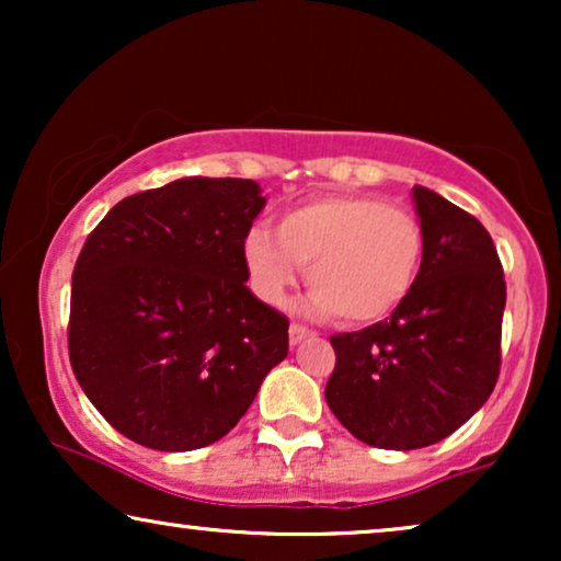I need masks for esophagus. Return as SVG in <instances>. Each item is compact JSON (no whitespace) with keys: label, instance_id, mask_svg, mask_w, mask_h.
Instances as JSON below:
<instances>
[{"label":"esophagus","instance_id":"1","mask_svg":"<svg viewBox=\"0 0 561 561\" xmlns=\"http://www.w3.org/2000/svg\"><path fill=\"white\" fill-rule=\"evenodd\" d=\"M311 334V329L309 327H304V324H290V329H288V336H290V344H298L301 340H306V336Z\"/></svg>","mask_w":561,"mask_h":561}]
</instances>
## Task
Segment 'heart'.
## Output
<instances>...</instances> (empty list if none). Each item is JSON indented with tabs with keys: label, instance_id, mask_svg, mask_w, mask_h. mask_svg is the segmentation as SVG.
I'll list each match as a JSON object with an SVG mask.
<instances>
[{
	"label": "heart",
	"instance_id": "1",
	"mask_svg": "<svg viewBox=\"0 0 561 561\" xmlns=\"http://www.w3.org/2000/svg\"><path fill=\"white\" fill-rule=\"evenodd\" d=\"M242 250L263 301L280 304L306 265V309L373 324L390 317L416 286L426 237L416 214L403 206L378 196L329 194L283 211L278 232L255 225Z\"/></svg>",
	"mask_w": 561,
	"mask_h": 561
}]
</instances>
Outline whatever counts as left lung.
Masks as SVG:
<instances>
[{"label":"left lung","instance_id":"8db88e82","mask_svg":"<svg viewBox=\"0 0 561 561\" xmlns=\"http://www.w3.org/2000/svg\"><path fill=\"white\" fill-rule=\"evenodd\" d=\"M426 250L416 286L390 319L334 334L327 403L378 449L447 439L501 375L505 278L493 237L472 214L413 186Z\"/></svg>","mask_w":561,"mask_h":561}]
</instances>
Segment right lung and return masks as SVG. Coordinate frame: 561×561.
<instances>
[{
	"mask_svg": "<svg viewBox=\"0 0 561 561\" xmlns=\"http://www.w3.org/2000/svg\"><path fill=\"white\" fill-rule=\"evenodd\" d=\"M248 179H181L122 198L73 267L68 357L96 411L142 447L221 439L288 355V319L244 286Z\"/></svg>",
	"mask_w": 561,
	"mask_h": 561,
	"instance_id": "1",
	"label": "right lung"
}]
</instances>
